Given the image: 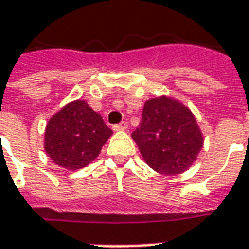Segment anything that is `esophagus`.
I'll list each match as a JSON object with an SVG mask.
<instances>
[{
	"label": "esophagus",
	"instance_id": "1",
	"mask_svg": "<svg viewBox=\"0 0 249 249\" xmlns=\"http://www.w3.org/2000/svg\"><path fill=\"white\" fill-rule=\"evenodd\" d=\"M128 129V124L123 121V123H120V124L113 125V131H126Z\"/></svg>",
	"mask_w": 249,
	"mask_h": 249
}]
</instances>
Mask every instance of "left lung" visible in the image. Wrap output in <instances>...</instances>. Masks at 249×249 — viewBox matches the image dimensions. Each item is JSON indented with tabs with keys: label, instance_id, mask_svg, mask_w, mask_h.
<instances>
[{
	"label": "left lung",
	"instance_id": "1",
	"mask_svg": "<svg viewBox=\"0 0 249 249\" xmlns=\"http://www.w3.org/2000/svg\"><path fill=\"white\" fill-rule=\"evenodd\" d=\"M132 139L147 165L167 176L189 169L203 147V135L192 111L169 96L144 103L142 121Z\"/></svg>",
	"mask_w": 249,
	"mask_h": 249
}]
</instances>
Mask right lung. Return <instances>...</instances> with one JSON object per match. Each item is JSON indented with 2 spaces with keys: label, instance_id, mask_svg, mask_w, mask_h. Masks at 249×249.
Listing matches in <instances>:
<instances>
[{
  "label": "right lung",
  "instance_id": "obj_1",
  "mask_svg": "<svg viewBox=\"0 0 249 249\" xmlns=\"http://www.w3.org/2000/svg\"><path fill=\"white\" fill-rule=\"evenodd\" d=\"M111 131L101 114L86 101L65 105L49 120L45 131V150L55 165L77 170L99 155Z\"/></svg>",
  "mask_w": 249,
  "mask_h": 249
}]
</instances>
